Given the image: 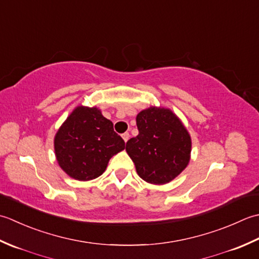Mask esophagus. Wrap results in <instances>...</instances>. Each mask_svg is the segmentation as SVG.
I'll return each mask as SVG.
<instances>
[{"instance_id": "34e87169", "label": "esophagus", "mask_w": 259, "mask_h": 259, "mask_svg": "<svg viewBox=\"0 0 259 259\" xmlns=\"http://www.w3.org/2000/svg\"><path fill=\"white\" fill-rule=\"evenodd\" d=\"M122 137H123V140H124L125 142H127L128 139H130V133H127V132H125L124 134H122Z\"/></svg>"}]
</instances>
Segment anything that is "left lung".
<instances>
[{"label":"left lung","instance_id":"left-lung-1","mask_svg":"<svg viewBox=\"0 0 259 259\" xmlns=\"http://www.w3.org/2000/svg\"><path fill=\"white\" fill-rule=\"evenodd\" d=\"M139 135L126 143V152L144 181L165 184L187 167L191 137L172 110L150 107L136 116Z\"/></svg>","mask_w":259,"mask_h":259}]
</instances>
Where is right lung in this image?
Segmentation results:
<instances>
[{"label": "right lung", "instance_id": "add662e5", "mask_svg": "<svg viewBox=\"0 0 259 259\" xmlns=\"http://www.w3.org/2000/svg\"><path fill=\"white\" fill-rule=\"evenodd\" d=\"M113 123L97 107L78 106L55 136V153L60 167L79 181L102 176L110 157L125 149Z\"/></svg>", "mask_w": 259, "mask_h": 259}]
</instances>
